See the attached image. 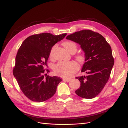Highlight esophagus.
Returning <instances> with one entry per match:
<instances>
[{
    "instance_id": "1",
    "label": "esophagus",
    "mask_w": 128,
    "mask_h": 128,
    "mask_svg": "<svg viewBox=\"0 0 128 128\" xmlns=\"http://www.w3.org/2000/svg\"><path fill=\"white\" fill-rule=\"evenodd\" d=\"M63 80L66 81V82H69V81L70 80V78H63Z\"/></svg>"
}]
</instances>
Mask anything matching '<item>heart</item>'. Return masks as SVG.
<instances>
[{"label": "heart", "mask_w": 128, "mask_h": 128, "mask_svg": "<svg viewBox=\"0 0 128 128\" xmlns=\"http://www.w3.org/2000/svg\"><path fill=\"white\" fill-rule=\"evenodd\" d=\"M63 45L67 51L69 52H75L77 50V45L75 42L71 40H66L63 42ZM56 45H54L50 53V57L52 59L53 54ZM76 60L80 64H82L85 61V56L82 54H78L76 56ZM78 70V65L75 61H60L54 65L53 70L58 75L64 77H71Z\"/></svg>", "instance_id": "obj_1"}]
</instances>
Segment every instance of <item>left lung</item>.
Wrapping results in <instances>:
<instances>
[{
  "label": "left lung",
  "mask_w": 128,
  "mask_h": 128,
  "mask_svg": "<svg viewBox=\"0 0 128 128\" xmlns=\"http://www.w3.org/2000/svg\"><path fill=\"white\" fill-rule=\"evenodd\" d=\"M66 39L79 44L85 53L86 62L81 72L86 75L76 77L80 82L76 94L83 98H94L105 86L114 64L110 46L102 34L91 30L75 32Z\"/></svg>",
  "instance_id": "left-lung-1"
}]
</instances>
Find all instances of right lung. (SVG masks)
Returning a JSON list of instances; mask_svg holds the SVG:
<instances>
[{"instance_id": "1", "label": "right lung", "mask_w": 128, "mask_h": 128, "mask_svg": "<svg viewBox=\"0 0 128 128\" xmlns=\"http://www.w3.org/2000/svg\"><path fill=\"white\" fill-rule=\"evenodd\" d=\"M66 35L46 32L34 34L26 38L19 48L13 75L22 92L32 101L40 102L51 98L62 80L58 76L47 75L44 68L53 46Z\"/></svg>"}]
</instances>
